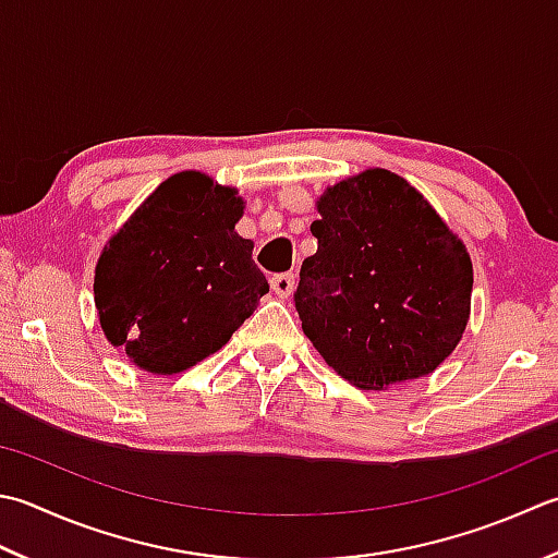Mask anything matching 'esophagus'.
<instances>
[{"label":"esophagus","mask_w":558,"mask_h":558,"mask_svg":"<svg viewBox=\"0 0 558 558\" xmlns=\"http://www.w3.org/2000/svg\"><path fill=\"white\" fill-rule=\"evenodd\" d=\"M294 272H280V276H272L270 278V288L272 292L278 294V298H290L294 292Z\"/></svg>","instance_id":"obj_1"}]
</instances>
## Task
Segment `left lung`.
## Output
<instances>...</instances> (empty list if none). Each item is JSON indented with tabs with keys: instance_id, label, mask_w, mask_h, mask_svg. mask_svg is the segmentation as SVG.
Here are the masks:
<instances>
[{
	"instance_id": "left-lung-1",
	"label": "left lung",
	"mask_w": 558,
	"mask_h": 558,
	"mask_svg": "<svg viewBox=\"0 0 558 558\" xmlns=\"http://www.w3.org/2000/svg\"><path fill=\"white\" fill-rule=\"evenodd\" d=\"M316 210L319 248L294 292L304 336L360 389L430 375L469 322L474 272L462 239L387 169L331 185Z\"/></svg>"
}]
</instances>
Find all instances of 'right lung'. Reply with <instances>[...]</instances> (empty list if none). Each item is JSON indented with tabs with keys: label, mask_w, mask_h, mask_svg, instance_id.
<instances>
[{
	"label": "right lung",
	"mask_w": 558,
	"mask_h": 558,
	"mask_svg": "<svg viewBox=\"0 0 558 558\" xmlns=\"http://www.w3.org/2000/svg\"><path fill=\"white\" fill-rule=\"evenodd\" d=\"M236 189L181 171L130 215L96 264L94 302L108 343L151 375H177L220 351L268 280L234 225Z\"/></svg>",
	"instance_id": "add662e5"
}]
</instances>
